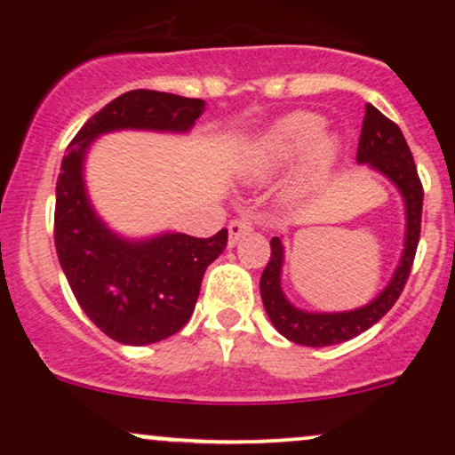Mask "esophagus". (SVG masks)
Masks as SVG:
<instances>
[{"label": "esophagus", "instance_id": "34e87169", "mask_svg": "<svg viewBox=\"0 0 455 455\" xmlns=\"http://www.w3.org/2000/svg\"><path fill=\"white\" fill-rule=\"evenodd\" d=\"M250 231H252V224L243 220V218H235V220L228 222V245H235Z\"/></svg>", "mask_w": 455, "mask_h": 455}]
</instances>
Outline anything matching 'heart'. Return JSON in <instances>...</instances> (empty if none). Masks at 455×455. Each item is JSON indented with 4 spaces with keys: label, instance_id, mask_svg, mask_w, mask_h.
Wrapping results in <instances>:
<instances>
[{
    "label": "heart",
    "instance_id": "b5f03b06",
    "mask_svg": "<svg viewBox=\"0 0 455 455\" xmlns=\"http://www.w3.org/2000/svg\"><path fill=\"white\" fill-rule=\"evenodd\" d=\"M323 130L325 119L316 113L297 111L278 119L250 148L242 164L243 175L254 181L271 180L284 166L306 154L284 190V201L297 205L321 184L338 156V140L323 134Z\"/></svg>",
    "mask_w": 455,
    "mask_h": 455
}]
</instances>
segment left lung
Returning <instances> with one entry per match:
<instances>
[{"label": "left lung", "mask_w": 455, "mask_h": 455, "mask_svg": "<svg viewBox=\"0 0 455 455\" xmlns=\"http://www.w3.org/2000/svg\"><path fill=\"white\" fill-rule=\"evenodd\" d=\"M357 162L370 164L395 184L404 198L406 207V239L404 252H402L400 265L394 278L377 299L368 306L357 307L351 312H304L295 307L282 293L280 274L284 250H282L280 237L271 239V257L263 275H260V297L267 310L269 321L278 329L286 340L304 347H331L359 336L379 323L394 307L406 280H409L412 260H415L417 243L421 233V205H424V186L417 175L415 160L406 145L404 134L391 119L385 117L372 104H365V117L362 134L357 145Z\"/></svg>", "instance_id": "8db88e82"}]
</instances>
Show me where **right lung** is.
Here are the masks:
<instances>
[{
    "instance_id": "obj_1",
    "label": "right lung",
    "mask_w": 455,
    "mask_h": 455,
    "mask_svg": "<svg viewBox=\"0 0 455 455\" xmlns=\"http://www.w3.org/2000/svg\"><path fill=\"white\" fill-rule=\"evenodd\" d=\"M205 102L175 93L132 90L92 115L70 140L55 192V250L68 284L92 323L132 347L173 336L195 312L203 274L224 252L228 231L201 239L164 233L130 242L108 231L83 181L92 140L113 130L188 132Z\"/></svg>"
}]
</instances>
